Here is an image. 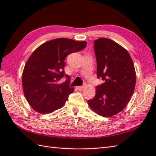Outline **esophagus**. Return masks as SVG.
Here are the masks:
<instances>
[{"label":"esophagus","instance_id":"1","mask_svg":"<svg viewBox=\"0 0 156 156\" xmlns=\"http://www.w3.org/2000/svg\"><path fill=\"white\" fill-rule=\"evenodd\" d=\"M76 88H77L78 90H82L84 89V87H77Z\"/></svg>","mask_w":156,"mask_h":156}]
</instances>
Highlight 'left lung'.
<instances>
[{
  "mask_svg": "<svg viewBox=\"0 0 156 156\" xmlns=\"http://www.w3.org/2000/svg\"><path fill=\"white\" fill-rule=\"evenodd\" d=\"M97 77L104 83L96 88L95 97L88 101L92 111L102 117L118 114L125 108L133 94L136 73L129 52L107 38L94 40Z\"/></svg>",
  "mask_w": 156,
  "mask_h": 156,
  "instance_id": "8db88e82",
  "label": "left lung"
}]
</instances>
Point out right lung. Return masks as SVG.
<instances>
[{
    "mask_svg": "<svg viewBox=\"0 0 156 156\" xmlns=\"http://www.w3.org/2000/svg\"><path fill=\"white\" fill-rule=\"evenodd\" d=\"M87 44L58 38L45 42L33 52L23 69L22 85L25 98L35 111L50 113L65 105L74 90L69 87V76L64 70L66 57L83 49ZM64 75L67 80L58 83Z\"/></svg>",
    "mask_w": 156,
    "mask_h": 156,
    "instance_id": "obj_1",
    "label": "right lung"
}]
</instances>
